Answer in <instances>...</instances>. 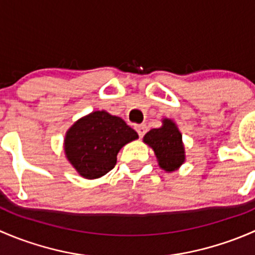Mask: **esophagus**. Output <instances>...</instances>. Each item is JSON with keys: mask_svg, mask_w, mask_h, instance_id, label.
I'll return each mask as SVG.
<instances>
[{"mask_svg": "<svg viewBox=\"0 0 255 255\" xmlns=\"http://www.w3.org/2000/svg\"><path fill=\"white\" fill-rule=\"evenodd\" d=\"M135 130L138 132V135H139L140 138H143V135L145 134V132H146V126L145 125L135 126Z\"/></svg>", "mask_w": 255, "mask_h": 255, "instance_id": "esophagus-1", "label": "esophagus"}]
</instances>
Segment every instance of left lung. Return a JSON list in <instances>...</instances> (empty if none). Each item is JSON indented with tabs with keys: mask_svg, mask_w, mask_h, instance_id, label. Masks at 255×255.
<instances>
[{
	"mask_svg": "<svg viewBox=\"0 0 255 255\" xmlns=\"http://www.w3.org/2000/svg\"><path fill=\"white\" fill-rule=\"evenodd\" d=\"M143 142L153 149L163 170L171 173L185 161L182 135L175 123L169 118H164L160 128L149 130L144 135Z\"/></svg>",
	"mask_w": 255,
	"mask_h": 255,
	"instance_id": "left-lung-1",
	"label": "left lung"
}]
</instances>
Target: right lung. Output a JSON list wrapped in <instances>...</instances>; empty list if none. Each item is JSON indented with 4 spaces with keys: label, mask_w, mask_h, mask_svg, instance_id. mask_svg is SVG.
<instances>
[{
    "label": "right lung",
    "mask_w": 255,
    "mask_h": 255,
    "mask_svg": "<svg viewBox=\"0 0 255 255\" xmlns=\"http://www.w3.org/2000/svg\"><path fill=\"white\" fill-rule=\"evenodd\" d=\"M137 138V132L122 118L106 111H95L69 128L64 150L80 175L97 179L115 168L121 148Z\"/></svg>",
    "instance_id": "obj_1"
}]
</instances>
